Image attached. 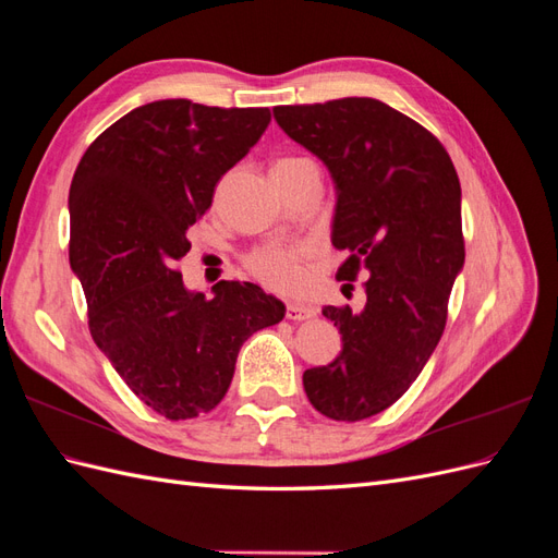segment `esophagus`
<instances>
[{"label": "esophagus", "mask_w": 558, "mask_h": 558, "mask_svg": "<svg viewBox=\"0 0 558 558\" xmlns=\"http://www.w3.org/2000/svg\"><path fill=\"white\" fill-rule=\"evenodd\" d=\"M314 316H316V307L312 305H302V302H289V305H286V318L291 320H305Z\"/></svg>", "instance_id": "34e87169"}]
</instances>
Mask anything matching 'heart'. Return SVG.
<instances>
[{
	"instance_id": "b5f03b06",
	"label": "heart",
	"mask_w": 558,
	"mask_h": 558,
	"mask_svg": "<svg viewBox=\"0 0 558 558\" xmlns=\"http://www.w3.org/2000/svg\"><path fill=\"white\" fill-rule=\"evenodd\" d=\"M316 167L310 158L286 156L272 162L275 179H289L302 170ZM312 258V248L305 242H263L253 246L244 256L246 272L263 283L265 289L277 293H293L300 291L307 281L305 263Z\"/></svg>"
}]
</instances>
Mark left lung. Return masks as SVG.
<instances>
[{
	"instance_id": "8db88e82",
	"label": "left lung",
	"mask_w": 558,
	"mask_h": 558,
	"mask_svg": "<svg viewBox=\"0 0 558 558\" xmlns=\"http://www.w3.org/2000/svg\"><path fill=\"white\" fill-rule=\"evenodd\" d=\"M279 128L328 165L337 183V279L365 307H324L342 351L302 375L314 408L363 421L402 398L445 332L449 293L465 260L461 183L433 132L373 97L275 107Z\"/></svg>"
}]
</instances>
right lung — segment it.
<instances>
[{"label": "right lung", "mask_w": 558, "mask_h": 558, "mask_svg": "<svg viewBox=\"0 0 558 558\" xmlns=\"http://www.w3.org/2000/svg\"><path fill=\"white\" fill-rule=\"evenodd\" d=\"M267 107L160 99L125 113L83 154L70 189V263L88 328L113 369L170 421L211 412L246 337L283 318L248 281L189 293L177 263L216 183L260 140Z\"/></svg>", "instance_id": "add662e5"}]
</instances>
